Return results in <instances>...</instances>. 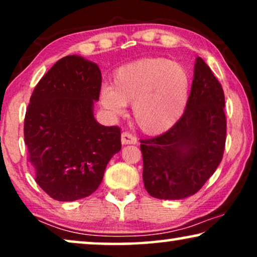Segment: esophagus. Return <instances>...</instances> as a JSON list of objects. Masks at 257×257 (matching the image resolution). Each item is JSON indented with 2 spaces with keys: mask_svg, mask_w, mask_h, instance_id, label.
Wrapping results in <instances>:
<instances>
[{
  "mask_svg": "<svg viewBox=\"0 0 257 257\" xmlns=\"http://www.w3.org/2000/svg\"><path fill=\"white\" fill-rule=\"evenodd\" d=\"M138 140L135 136H132L130 132H122L121 133V144L122 145H136Z\"/></svg>",
  "mask_w": 257,
  "mask_h": 257,
  "instance_id": "obj_1",
  "label": "esophagus"
}]
</instances>
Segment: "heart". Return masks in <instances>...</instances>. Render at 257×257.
Instances as JSON below:
<instances>
[{"label":"heart","mask_w":257,"mask_h":257,"mask_svg":"<svg viewBox=\"0 0 257 257\" xmlns=\"http://www.w3.org/2000/svg\"><path fill=\"white\" fill-rule=\"evenodd\" d=\"M191 80L185 66L163 57H147L121 65L111 85L100 90L99 100L113 114L124 113L133 103L137 125L147 135L168 131L182 117L188 103Z\"/></svg>","instance_id":"b5f03b06"}]
</instances>
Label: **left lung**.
Masks as SVG:
<instances>
[{
	"instance_id": "1",
	"label": "left lung",
	"mask_w": 257,
	"mask_h": 257,
	"mask_svg": "<svg viewBox=\"0 0 257 257\" xmlns=\"http://www.w3.org/2000/svg\"><path fill=\"white\" fill-rule=\"evenodd\" d=\"M191 94L171 130L140 140L143 179L153 198L179 200L195 194L222 160L226 144L224 94L201 57L195 59Z\"/></svg>"
}]
</instances>
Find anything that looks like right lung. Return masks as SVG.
I'll return each mask as SVG.
<instances>
[{"instance_id": "add662e5", "label": "right lung", "mask_w": 257, "mask_h": 257, "mask_svg": "<svg viewBox=\"0 0 257 257\" xmlns=\"http://www.w3.org/2000/svg\"><path fill=\"white\" fill-rule=\"evenodd\" d=\"M100 86L99 66L70 55L55 63L30 97L24 142L36 182L57 201L92 194L121 149L118 126H103L94 119Z\"/></svg>"}]
</instances>
